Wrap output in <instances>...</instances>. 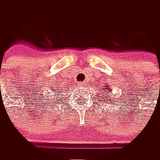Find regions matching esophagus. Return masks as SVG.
I'll return each mask as SVG.
<instances>
[{
	"label": "esophagus",
	"mask_w": 160,
	"mask_h": 160,
	"mask_svg": "<svg viewBox=\"0 0 160 160\" xmlns=\"http://www.w3.org/2000/svg\"><path fill=\"white\" fill-rule=\"evenodd\" d=\"M82 84H83L82 82H79V86H82Z\"/></svg>",
	"instance_id": "obj_1"
}]
</instances>
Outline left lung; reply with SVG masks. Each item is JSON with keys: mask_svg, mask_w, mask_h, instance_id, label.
<instances>
[{"mask_svg": "<svg viewBox=\"0 0 160 160\" xmlns=\"http://www.w3.org/2000/svg\"><path fill=\"white\" fill-rule=\"evenodd\" d=\"M102 91H103V92H101V94H103V93L111 94V93H112V89H111V88H109L108 86L103 87V89H102ZM99 92H100V91H99ZM102 98H103L104 100H105V99H108V100H113V99H114V98H111V97H102Z\"/></svg>", "mask_w": 160, "mask_h": 160, "instance_id": "obj_1", "label": "left lung"}]
</instances>
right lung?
I'll return each instance as SVG.
<instances>
[{
  "label": "right lung",
  "mask_w": 160,
  "mask_h": 160,
  "mask_svg": "<svg viewBox=\"0 0 160 160\" xmlns=\"http://www.w3.org/2000/svg\"><path fill=\"white\" fill-rule=\"evenodd\" d=\"M54 89H55V92H60V91H61L60 89H58V87H57V86H56V88H54ZM57 94H59V93H54L55 96H56ZM53 97H54V96H53ZM50 98H51V97H50ZM55 98H51V99H55ZM47 99H48V98H47ZM49 102H51V101H49Z\"/></svg>",
  "instance_id": "1"
}]
</instances>
